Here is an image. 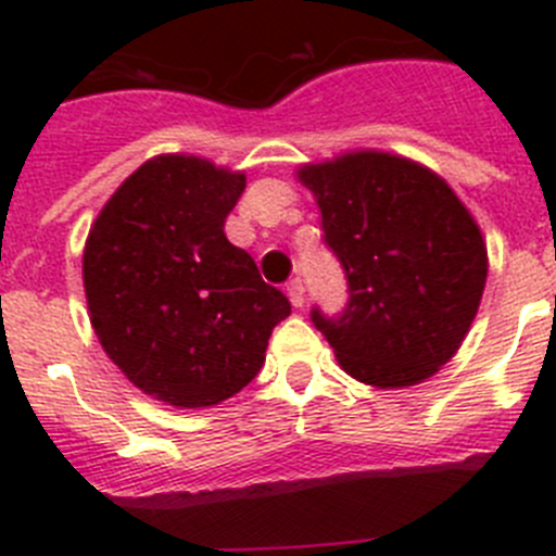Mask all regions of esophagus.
<instances>
[{
  "mask_svg": "<svg viewBox=\"0 0 556 556\" xmlns=\"http://www.w3.org/2000/svg\"><path fill=\"white\" fill-rule=\"evenodd\" d=\"M287 294H289V301H292L294 308L303 306V301H306V289H303L301 278H292V281L287 283Z\"/></svg>",
  "mask_w": 556,
  "mask_h": 556,
  "instance_id": "obj_1",
  "label": "esophagus"
}]
</instances>
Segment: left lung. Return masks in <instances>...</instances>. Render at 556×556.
I'll use <instances>...</instances> for the list:
<instances>
[{"instance_id":"8db88e82","label":"left lung","mask_w":556,"mask_h":556,"mask_svg":"<svg viewBox=\"0 0 556 556\" xmlns=\"http://www.w3.org/2000/svg\"><path fill=\"white\" fill-rule=\"evenodd\" d=\"M298 178L348 278L351 298L337 317L312 308L339 367L381 390L434 376L459 351L488 281L470 211L440 175L390 152H345Z\"/></svg>"}]
</instances>
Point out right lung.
Returning a JSON list of instances; mask_svg holds the SVG:
<instances>
[{
  "label": "right lung",
  "mask_w": 556,
  "mask_h": 556,
  "mask_svg": "<svg viewBox=\"0 0 556 556\" xmlns=\"http://www.w3.org/2000/svg\"><path fill=\"white\" fill-rule=\"evenodd\" d=\"M242 191V172L159 155L88 230L83 283L97 339L132 384L169 406H214L248 387L292 312L225 236Z\"/></svg>",
  "instance_id": "add662e5"
}]
</instances>
